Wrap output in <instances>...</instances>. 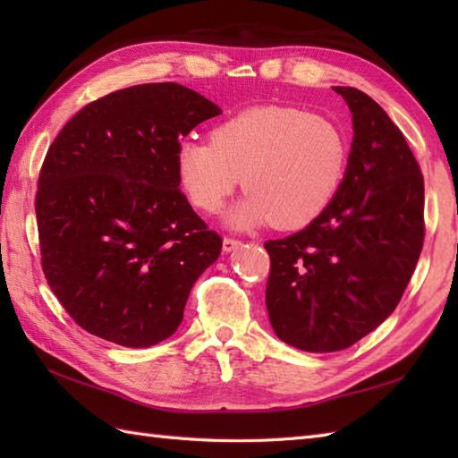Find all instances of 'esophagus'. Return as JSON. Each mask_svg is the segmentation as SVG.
Here are the masks:
<instances>
[{
	"mask_svg": "<svg viewBox=\"0 0 458 458\" xmlns=\"http://www.w3.org/2000/svg\"><path fill=\"white\" fill-rule=\"evenodd\" d=\"M240 246H242V242L236 240V238H224V240H222V250L226 251V254H230V251L238 250Z\"/></svg>",
	"mask_w": 458,
	"mask_h": 458,
	"instance_id": "34e87169",
	"label": "esophagus"
}]
</instances>
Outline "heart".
I'll use <instances>...</instances> for the list:
<instances>
[{
	"instance_id": "b5f03b06",
	"label": "heart",
	"mask_w": 458,
	"mask_h": 458,
	"mask_svg": "<svg viewBox=\"0 0 458 458\" xmlns=\"http://www.w3.org/2000/svg\"><path fill=\"white\" fill-rule=\"evenodd\" d=\"M346 161L348 140L333 120L287 106L244 110L218 123L212 140L177 145L179 179L200 210L216 212L242 179L248 194L228 216L236 228L307 226L333 202Z\"/></svg>"
}]
</instances>
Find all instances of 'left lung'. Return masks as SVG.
Instances as JSON below:
<instances>
[{"label":"left lung","instance_id":"8db88e82","mask_svg":"<svg viewBox=\"0 0 458 458\" xmlns=\"http://www.w3.org/2000/svg\"><path fill=\"white\" fill-rule=\"evenodd\" d=\"M354 138L333 202L307 228L267 240L269 323L305 352H336L394 313L420 259L423 174L400 128L362 90L335 86Z\"/></svg>","mask_w":458,"mask_h":458}]
</instances>
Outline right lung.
I'll return each mask as SVG.
<instances>
[{"mask_svg": "<svg viewBox=\"0 0 458 458\" xmlns=\"http://www.w3.org/2000/svg\"><path fill=\"white\" fill-rule=\"evenodd\" d=\"M222 110L187 86L115 90L66 122L37 182L48 287L74 323L128 348L179 328L222 238L181 192L177 145Z\"/></svg>", "mask_w": 458, "mask_h": 458, "instance_id": "add662e5", "label": "right lung"}]
</instances>
